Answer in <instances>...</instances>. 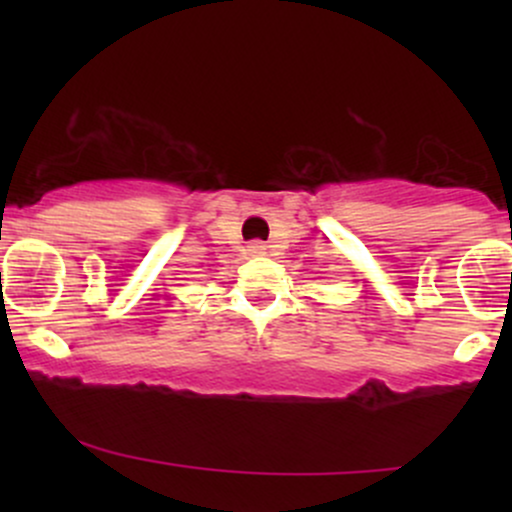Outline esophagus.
Masks as SVG:
<instances>
[{
    "label": "esophagus",
    "mask_w": 512,
    "mask_h": 512,
    "mask_svg": "<svg viewBox=\"0 0 512 512\" xmlns=\"http://www.w3.org/2000/svg\"><path fill=\"white\" fill-rule=\"evenodd\" d=\"M262 250H264V245H260V243L250 245V252H255V255H262Z\"/></svg>",
    "instance_id": "esophagus-1"
}]
</instances>
